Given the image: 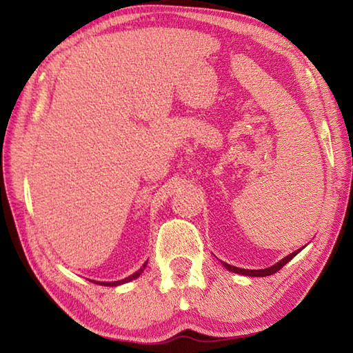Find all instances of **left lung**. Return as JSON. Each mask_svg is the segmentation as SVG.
Here are the masks:
<instances>
[{
    "label": "left lung",
    "instance_id": "1",
    "mask_svg": "<svg viewBox=\"0 0 353 353\" xmlns=\"http://www.w3.org/2000/svg\"><path fill=\"white\" fill-rule=\"evenodd\" d=\"M301 252H292L291 254H288V256H285L282 261L277 262V264H274L273 267H268V268H262V270H245V268H238V267H234V265H229L224 262V267H226L229 272H234V273H238V274H245V276H256V277H264V276H270V274H274L276 272H279V270L287 264L288 261H291L292 258L296 256V254Z\"/></svg>",
    "mask_w": 353,
    "mask_h": 353
}]
</instances>
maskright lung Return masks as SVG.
Listing matches in <instances>:
<instances>
[{
  "instance_id": "1",
  "label": "right lung",
  "mask_w": 353,
  "mask_h": 353,
  "mask_svg": "<svg viewBox=\"0 0 353 353\" xmlns=\"http://www.w3.org/2000/svg\"><path fill=\"white\" fill-rule=\"evenodd\" d=\"M145 265H147V262L144 265H142L137 273H133L132 276H129V277H125V279H123V281H117V282H95V283H99V285H106V287H117V285H121V283H124V282H130V281H133V279H137V277L142 273V270L145 268Z\"/></svg>"
}]
</instances>
